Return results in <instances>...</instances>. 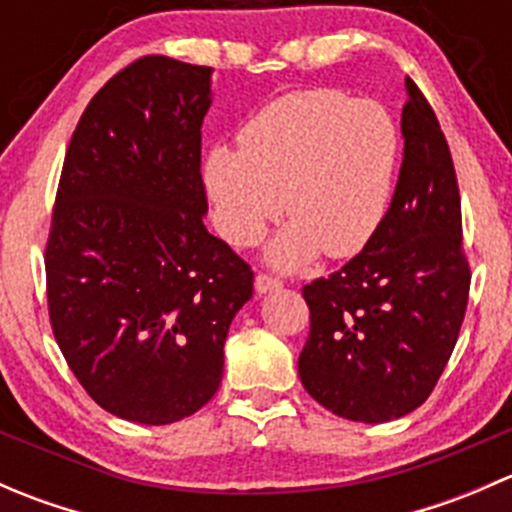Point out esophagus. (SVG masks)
Instances as JSON below:
<instances>
[{
    "instance_id": "1",
    "label": "esophagus",
    "mask_w": 512,
    "mask_h": 512,
    "mask_svg": "<svg viewBox=\"0 0 512 512\" xmlns=\"http://www.w3.org/2000/svg\"><path fill=\"white\" fill-rule=\"evenodd\" d=\"M282 287V282L277 277L270 275H257L255 277V292L257 294H267V292H277Z\"/></svg>"
}]
</instances>
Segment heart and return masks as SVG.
Listing matches in <instances>:
<instances>
[{"instance_id": "heart-1", "label": "heart", "mask_w": 512, "mask_h": 512, "mask_svg": "<svg viewBox=\"0 0 512 512\" xmlns=\"http://www.w3.org/2000/svg\"><path fill=\"white\" fill-rule=\"evenodd\" d=\"M240 151L215 146L205 188L220 230L255 245L280 215L292 218L267 245L277 270H299L319 252L352 257L376 235L399 168V128L384 106L337 89L292 91L240 128Z\"/></svg>"}]
</instances>
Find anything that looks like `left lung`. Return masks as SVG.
<instances>
[{"label":"left lung","mask_w":512,"mask_h":512,"mask_svg":"<svg viewBox=\"0 0 512 512\" xmlns=\"http://www.w3.org/2000/svg\"><path fill=\"white\" fill-rule=\"evenodd\" d=\"M404 160L386 218L334 275L302 289L307 394L332 414L384 423L418 409L461 332L471 270L451 151L426 96L406 79Z\"/></svg>","instance_id":"left-lung-1"}]
</instances>
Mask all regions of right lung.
I'll return each instance as SVG.
<instances>
[{
	"instance_id": "1",
	"label": "right lung",
	"mask_w": 512,
	"mask_h": 512,
	"mask_svg": "<svg viewBox=\"0 0 512 512\" xmlns=\"http://www.w3.org/2000/svg\"><path fill=\"white\" fill-rule=\"evenodd\" d=\"M213 69L143 56L91 98L71 136L46 242L56 344L108 414L165 426L223 381L252 270L210 235L200 128Z\"/></svg>"
}]
</instances>
